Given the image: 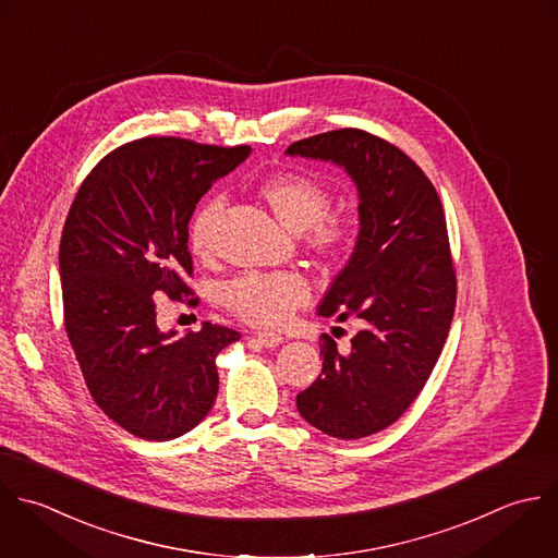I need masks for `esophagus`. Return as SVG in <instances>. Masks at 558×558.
<instances>
[{
	"instance_id": "obj_1",
	"label": "esophagus",
	"mask_w": 558,
	"mask_h": 558,
	"mask_svg": "<svg viewBox=\"0 0 558 558\" xmlns=\"http://www.w3.org/2000/svg\"><path fill=\"white\" fill-rule=\"evenodd\" d=\"M254 341H258L263 348H276V345H280L284 339H282L280 335H276V332H258V335L254 337Z\"/></svg>"
}]
</instances>
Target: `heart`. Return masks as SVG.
<instances>
[{
  "mask_svg": "<svg viewBox=\"0 0 558 558\" xmlns=\"http://www.w3.org/2000/svg\"><path fill=\"white\" fill-rule=\"evenodd\" d=\"M260 199L293 232H302L304 247L324 258L343 256L356 241L354 226L330 213L332 193L313 173L280 171L256 186ZM223 215V199H204L189 221V247L197 258H210L217 247V228ZM226 306L245 324L278 328L293 313L311 302V284L295 271H252L234 278L223 291Z\"/></svg>",
  "mask_w": 558,
  "mask_h": 558,
  "instance_id": "heart-1",
  "label": "heart"
}]
</instances>
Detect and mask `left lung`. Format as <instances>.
Instances as JSON below:
<instances>
[{
    "mask_svg": "<svg viewBox=\"0 0 558 558\" xmlns=\"http://www.w3.org/2000/svg\"><path fill=\"white\" fill-rule=\"evenodd\" d=\"M287 154L332 160L359 186V241L319 315L354 317L361 330L350 339V354L324 337L322 374L298 393V411L330 437L363 439L413 404L448 339L457 271L446 213L420 165L365 130L315 134Z\"/></svg>",
    "mask_w": 558,
    "mask_h": 558,
    "instance_id": "1",
    "label": "left lung"
}]
</instances>
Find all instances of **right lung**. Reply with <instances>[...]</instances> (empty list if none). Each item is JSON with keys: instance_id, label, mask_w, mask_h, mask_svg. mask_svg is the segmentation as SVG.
Instances as JSON below:
<instances>
[{"instance_id": "obj_1", "label": "right lung", "mask_w": 558, "mask_h": 558, "mask_svg": "<svg viewBox=\"0 0 558 558\" xmlns=\"http://www.w3.org/2000/svg\"><path fill=\"white\" fill-rule=\"evenodd\" d=\"M250 149L143 136L106 154L71 202L58 254L64 330L95 404L138 439L195 428L217 398V354L241 339L208 322L173 339L156 308L162 295L197 306L189 221Z\"/></svg>"}]
</instances>
